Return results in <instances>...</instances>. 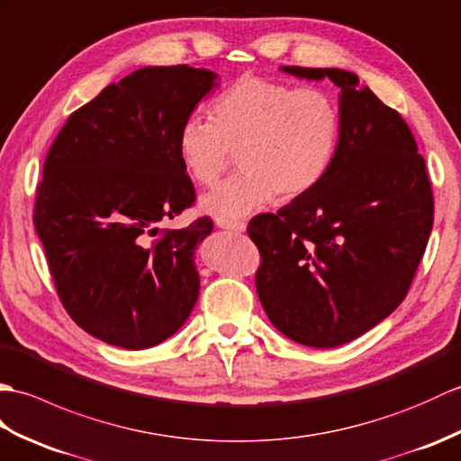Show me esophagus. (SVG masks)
<instances>
[{
  "label": "esophagus",
  "instance_id": "1",
  "mask_svg": "<svg viewBox=\"0 0 461 461\" xmlns=\"http://www.w3.org/2000/svg\"><path fill=\"white\" fill-rule=\"evenodd\" d=\"M217 227L227 229V230H234V232H242L244 229H247V222L234 221V219H224V217H217Z\"/></svg>",
  "mask_w": 461,
  "mask_h": 461
}]
</instances>
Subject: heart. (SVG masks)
Segmentation results:
<instances>
[{"label":"heart","mask_w":461,"mask_h":461,"mask_svg":"<svg viewBox=\"0 0 461 461\" xmlns=\"http://www.w3.org/2000/svg\"><path fill=\"white\" fill-rule=\"evenodd\" d=\"M209 116L183 122L177 153L204 187L222 177L237 153L242 169L203 199L204 209L224 219L247 217L276 193L308 195L330 173L339 146L341 110L317 86L242 77L212 98Z\"/></svg>","instance_id":"heart-1"}]
</instances>
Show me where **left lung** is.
<instances>
[{"instance_id":"obj_1","label":"left lung","mask_w":461,"mask_h":461,"mask_svg":"<svg viewBox=\"0 0 461 461\" xmlns=\"http://www.w3.org/2000/svg\"><path fill=\"white\" fill-rule=\"evenodd\" d=\"M341 88L333 166L308 195L257 214L264 312L295 343L337 347L369 331L401 303L434 224L424 158L402 116L339 68L284 67Z\"/></svg>"}]
</instances>
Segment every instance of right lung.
<instances>
[{
    "label": "right lung",
    "mask_w": 461,
    "mask_h": 461,
    "mask_svg": "<svg viewBox=\"0 0 461 461\" xmlns=\"http://www.w3.org/2000/svg\"><path fill=\"white\" fill-rule=\"evenodd\" d=\"M214 78L187 65L140 68L75 110L47 153L33 224L60 303L100 341L148 349L197 302L193 250L212 221L159 222L195 204L177 131Z\"/></svg>",
    "instance_id": "1"
}]
</instances>
